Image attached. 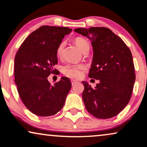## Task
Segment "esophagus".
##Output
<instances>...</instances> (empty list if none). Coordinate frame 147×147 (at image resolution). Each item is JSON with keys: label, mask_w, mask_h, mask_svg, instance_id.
I'll list each match as a JSON object with an SVG mask.
<instances>
[{"label": "esophagus", "mask_w": 147, "mask_h": 147, "mask_svg": "<svg viewBox=\"0 0 147 147\" xmlns=\"http://www.w3.org/2000/svg\"><path fill=\"white\" fill-rule=\"evenodd\" d=\"M71 84H72V85L74 86V84H75L78 83V80H76L71 79Z\"/></svg>", "instance_id": "1"}]
</instances>
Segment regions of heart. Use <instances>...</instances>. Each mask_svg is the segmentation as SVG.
<instances>
[{
	"label": "heart",
	"instance_id": "b5f03b06",
	"mask_svg": "<svg viewBox=\"0 0 147 147\" xmlns=\"http://www.w3.org/2000/svg\"><path fill=\"white\" fill-rule=\"evenodd\" d=\"M74 42L78 46V48L82 51L86 46L88 45L87 41L82 37H76L74 39ZM65 47L64 42H61L57 46L56 49V55L58 57H61L63 53V49ZM84 69V66L77 65L68 64L63 67L62 71L65 75L69 76V77L77 78L79 77L81 74V70Z\"/></svg>",
	"mask_w": 147,
	"mask_h": 147
}]
</instances>
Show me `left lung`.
Segmentation results:
<instances>
[{
    "label": "left lung",
    "mask_w": 147,
    "mask_h": 147,
    "mask_svg": "<svg viewBox=\"0 0 147 147\" xmlns=\"http://www.w3.org/2000/svg\"><path fill=\"white\" fill-rule=\"evenodd\" d=\"M74 31L91 41L94 54L88 77L100 80L94 89L82 82L86 109L98 119L115 117L132 96L136 75L131 51L109 28H78Z\"/></svg>",
    "instance_id": "left-lung-1"
}]
</instances>
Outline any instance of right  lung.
<instances>
[{
    "instance_id": "add662e5",
    "label": "right lung",
    "mask_w": 147,
    "mask_h": 147,
    "mask_svg": "<svg viewBox=\"0 0 147 147\" xmlns=\"http://www.w3.org/2000/svg\"><path fill=\"white\" fill-rule=\"evenodd\" d=\"M72 31L66 27L42 26L32 32L22 44L15 57V82L22 102L32 113L54 115L63 107L71 87L62 77L52 85L49 76L58 60L56 49L65 36Z\"/></svg>"
}]
</instances>
